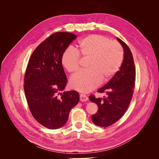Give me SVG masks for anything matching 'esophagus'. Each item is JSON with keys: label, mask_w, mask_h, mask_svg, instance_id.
I'll return each instance as SVG.
<instances>
[{"label": "esophagus", "mask_w": 159, "mask_h": 159, "mask_svg": "<svg viewBox=\"0 0 159 159\" xmlns=\"http://www.w3.org/2000/svg\"><path fill=\"white\" fill-rule=\"evenodd\" d=\"M80 101L81 102H87L88 100V97L86 95L81 93L80 95Z\"/></svg>", "instance_id": "1"}]
</instances>
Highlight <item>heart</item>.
Returning a JSON list of instances; mask_svg holds the SVG:
<instances>
[{"mask_svg":"<svg viewBox=\"0 0 159 159\" xmlns=\"http://www.w3.org/2000/svg\"><path fill=\"white\" fill-rule=\"evenodd\" d=\"M89 58L88 70L80 71L70 79L71 88L81 92H88L98 86L102 79L109 80L117 74L124 57L123 48L117 41L99 34H91L79 41L77 51L66 49L61 62L70 73H75L80 66V57Z\"/></svg>","mask_w":159,"mask_h":159,"instance_id":"1","label":"heart"}]
</instances>
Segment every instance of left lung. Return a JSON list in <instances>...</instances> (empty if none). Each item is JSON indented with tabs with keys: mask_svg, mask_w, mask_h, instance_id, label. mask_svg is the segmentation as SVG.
Segmentation results:
<instances>
[{
	"mask_svg": "<svg viewBox=\"0 0 159 159\" xmlns=\"http://www.w3.org/2000/svg\"><path fill=\"white\" fill-rule=\"evenodd\" d=\"M117 40L123 48L124 58L120 70L109 82L98 90L105 93L106 97L96 98L91 95L89 98L98 106V111L91 116L97 126L106 127L111 125L125 113L133 94L135 80V68L132 53L128 46L119 38Z\"/></svg>",
	"mask_w": 159,
	"mask_h": 159,
	"instance_id": "8db88e82",
	"label": "left lung"
}]
</instances>
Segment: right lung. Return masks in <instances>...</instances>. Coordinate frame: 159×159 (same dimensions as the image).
Masks as SVG:
<instances>
[{
    "mask_svg": "<svg viewBox=\"0 0 159 159\" xmlns=\"http://www.w3.org/2000/svg\"><path fill=\"white\" fill-rule=\"evenodd\" d=\"M75 38L70 32L53 34L33 52L26 70L24 89L28 107L34 118L50 129L63 127L80 100L76 91L59 93L68 81L61 57Z\"/></svg>",
    "mask_w": 159,
    "mask_h": 159,
    "instance_id": "right-lung-1",
    "label": "right lung"
}]
</instances>
